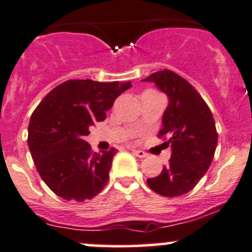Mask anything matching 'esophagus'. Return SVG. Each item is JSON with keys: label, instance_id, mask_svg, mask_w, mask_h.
I'll return each mask as SVG.
<instances>
[{"label": "esophagus", "instance_id": "obj_1", "mask_svg": "<svg viewBox=\"0 0 252 252\" xmlns=\"http://www.w3.org/2000/svg\"><path fill=\"white\" fill-rule=\"evenodd\" d=\"M133 154L135 155L136 157H139V158H144V157L147 156L146 152L142 151V150H133Z\"/></svg>", "mask_w": 252, "mask_h": 252}]
</instances>
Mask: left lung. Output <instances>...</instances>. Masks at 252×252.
I'll return each instance as SVG.
<instances>
[{"label":"left lung","instance_id":"left-lung-1","mask_svg":"<svg viewBox=\"0 0 252 252\" xmlns=\"http://www.w3.org/2000/svg\"><path fill=\"white\" fill-rule=\"evenodd\" d=\"M142 81L155 83L168 97L158 136H167L163 145L172 150L169 163L149 178L147 185L162 196H180L194 189L212 162L218 140L215 119L191 84L172 70H159Z\"/></svg>","mask_w":252,"mask_h":252}]
</instances>
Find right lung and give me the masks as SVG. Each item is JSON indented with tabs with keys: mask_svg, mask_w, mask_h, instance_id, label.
<instances>
[{
	"mask_svg": "<svg viewBox=\"0 0 252 252\" xmlns=\"http://www.w3.org/2000/svg\"><path fill=\"white\" fill-rule=\"evenodd\" d=\"M130 86V81L68 80L50 91L32 114L28 145L40 177L56 195L81 202L107 184L117 150L93 152L85 136Z\"/></svg>",
	"mask_w": 252,
	"mask_h": 252,
	"instance_id": "obj_1",
	"label": "right lung"
}]
</instances>
